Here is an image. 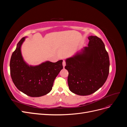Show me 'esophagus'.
<instances>
[{
  "instance_id": "1",
  "label": "esophagus",
  "mask_w": 127,
  "mask_h": 127,
  "mask_svg": "<svg viewBox=\"0 0 127 127\" xmlns=\"http://www.w3.org/2000/svg\"><path fill=\"white\" fill-rule=\"evenodd\" d=\"M63 67H64L65 66H66V61H65L64 60L63 61Z\"/></svg>"
}]
</instances>
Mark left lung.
<instances>
[{"mask_svg": "<svg viewBox=\"0 0 127 127\" xmlns=\"http://www.w3.org/2000/svg\"><path fill=\"white\" fill-rule=\"evenodd\" d=\"M88 47L66 59L70 91L85 96L97 91L105 83L109 73L110 60L104 44L96 36H90Z\"/></svg>", "mask_w": 127, "mask_h": 127, "instance_id": "obj_1", "label": "left lung"}]
</instances>
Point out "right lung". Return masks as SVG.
<instances>
[{
  "instance_id": "1",
  "label": "right lung",
  "mask_w": 127,
  "mask_h": 127,
  "mask_svg": "<svg viewBox=\"0 0 127 127\" xmlns=\"http://www.w3.org/2000/svg\"><path fill=\"white\" fill-rule=\"evenodd\" d=\"M25 37L19 41L10 61L11 79L17 89L31 97H40L49 93L53 82L63 69V60L50 61L36 66H29L23 59L21 47Z\"/></svg>"
}]
</instances>
